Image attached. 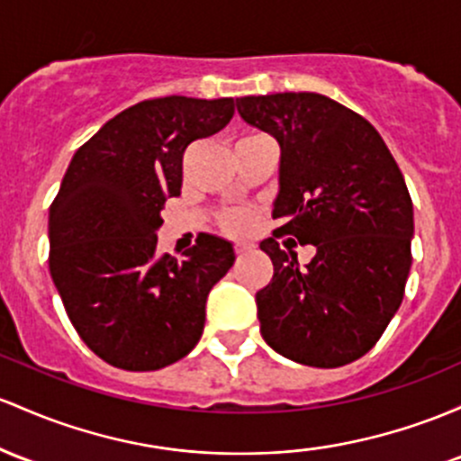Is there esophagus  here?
I'll return each mask as SVG.
<instances>
[{
    "mask_svg": "<svg viewBox=\"0 0 461 461\" xmlns=\"http://www.w3.org/2000/svg\"><path fill=\"white\" fill-rule=\"evenodd\" d=\"M251 249H254V247L247 245V242H239V245H234V254L236 256H245L247 251H251Z\"/></svg>",
    "mask_w": 461,
    "mask_h": 461,
    "instance_id": "34e87169",
    "label": "esophagus"
}]
</instances>
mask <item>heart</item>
Segmentation results:
<instances>
[{"label": "heart", "mask_w": 461, "mask_h": 461, "mask_svg": "<svg viewBox=\"0 0 461 461\" xmlns=\"http://www.w3.org/2000/svg\"><path fill=\"white\" fill-rule=\"evenodd\" d=\"M258 221L256 210L251 207H230L222 210L216 219V225L227 236H249Z\"/></svg>", "instance_id": "b5f03b06"}]
</instances>
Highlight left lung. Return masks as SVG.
<instances>
[{
  "label": "left lung",
  "mask_w": 461,
  "mask_h": 461,
  "mask_svg": "<svg viewBox=\"0 0 461 461\" xmlns=\"http://www.w3.org/2000/svg\"><path fill=\"white\" fill-rule=\"evenodd\" d=\"M236 104L282 149L273 219L285 225L260 242L273 262L256 293L262 337L311 367L357 361L385 332L411 269L413 203L401 168L363 115L326 95L285 91ZM285 233L318 249L306 267L279 249Z\"/></svg>",
  "instance_id": "obj_1"
}]
</instances>
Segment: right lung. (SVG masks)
<instances>
[{
	"mask_svg": "<svg viewBox=\"0 0 461 461\" xmlns=\"http://www.w3.org/2000/svg\"><path fill=\"white\" fill-rule=\"evenodd\" d=\"M234 107V98L141 100L72 157L50 205V276L78 337L109 366L159 370L201 339L207 293L234 249L203 234L176 260L157 251L155 231L181 192L185 149L221 131Z\"/></svg>",
	"mask_w": 461,
	"mask_h": 461,
	"instance_id": "1",
	"label": "right lung"
}]
</instances>
